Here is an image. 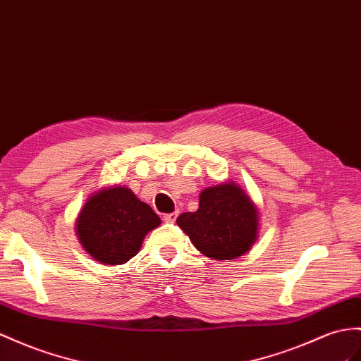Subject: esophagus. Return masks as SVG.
I'll list each match as a JSON object with an SVG mask.
<instances>
[{
	"label": "esophagus",
	"instance_id": "34e87169",
	"mask_svg": "<svg viewBox=\"0 0 361 361\" xmlns=\"http://www.w3.org/2000/svg\"><path fill=\"white\" fill-rule=\"evenodd\" d=\"M177 216H178V214H177V212H173V214H168V215H164L163 216V221H164V223H175V219H177Z\"/></svg>",
	"mask_w": 361,
	"mask_h": 361
}]
</instances>
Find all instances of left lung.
Listing matches in <instances>:
<instances>
[{"label":"left lung","instance_id":"obj_1","mask_svg":"<svg viewBox=\"0 0 361 361\" xmlns=\"http://www.w3.org/2000/svg\"><path fill=\"white\" fill-rule=\"evenodd\" d=\"M177 224L197 250L215 261L245 255L259 233V209L235 181L202 189L197 212H186Z\"/></svg>","mask_w":361,"mask_h":361}]
</instances>
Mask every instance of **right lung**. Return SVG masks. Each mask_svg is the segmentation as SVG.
<instances>
[{"instance_id":"add662e5","label":"right lung","mask_w":361,"mask_h":361,"mask_svg":"<svg viewBox=\"0 0 361 361\" xmlns=\"http://www.w3.org/2000/svg\"><path fill=\"white\" fill-rule=\"evenodd\" d=\"M161 224L159 215L126 186L91 193L76 218L80 245L104 265H122L140 252L145 236Z\"/></svg>"}]
</instances>
